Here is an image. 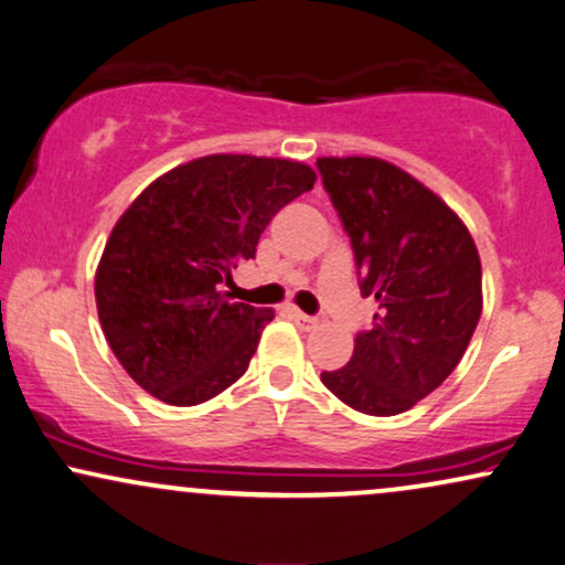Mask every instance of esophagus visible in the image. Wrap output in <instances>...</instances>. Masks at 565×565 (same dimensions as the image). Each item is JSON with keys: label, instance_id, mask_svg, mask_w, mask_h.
<instances>
[{"label": "esophagus", "instance_id": "obj_1", "mask_svg": "<svg viewBox=\"0 0 565 565\" xmlns=\"http://www.w3.org/2000/svg\"><path fill=\"white\" fill-rule=\"evenodd\" d=\"M291 320H295V323L302 328V331H312V328L318 326V318H312V316H305L302 310H291Z\"/></svg>", "mask_w": 565, "mask_h": 565}]
</instances>
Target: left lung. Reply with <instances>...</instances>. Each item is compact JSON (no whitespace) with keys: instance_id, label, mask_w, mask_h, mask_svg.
Masks as SVG:
<instances>
[{"instance_id":"8db88e82","label":"left lung","mask_w":565,"mask_h":565,"mask_svg":"<svg viewBox=\"0 0 565 565\" xmlns=\"http://www.w3.org/2000/svg\"><path fill=\"white\" fill-rule=\"evenodd\" d=\"M323 188L352 239L373 328L344 367L320 381L362 414L394 417L454 373L482 316V266L472 234L443 200L373 156L318 159Z\"/></svg>"}]
</instances>
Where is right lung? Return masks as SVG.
I'll return each instance as SVG.
<instances>
[{"instance_id":"add662e5","label":"right lung","mask_w":565,"mask_h":565,"mask_svg":"<svg viewBox=\"0 0 565 565\" xmlns=\"http://www.w3.org/2000/svg\"><path fill=\"white\" fill-rule=\"evenodd\" d=\"M316 180L299 161L213 153L132 200L96 268V307L111 352L142 391L195 406L245 375L274 310L232 302L221 287Z\"/></svg>"}]
</instances>
